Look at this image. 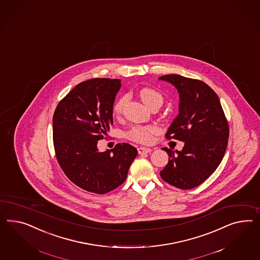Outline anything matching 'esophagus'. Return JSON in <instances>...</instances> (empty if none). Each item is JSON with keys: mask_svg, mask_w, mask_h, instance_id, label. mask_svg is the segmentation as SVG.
Returning a JSON list of instances; mask_svg holds the SVG:
<instances>
[{"mask_svg": "<svg viewBox=\"0 0 260 260\" xmlns=\"http://www.w3.org/2000/svg\"><path fill=\"white\" fill-rule=\"evenodd\" d=\"M137 150H138V153H139V154H143V153H149V152H151L152 149H151V148L139 147V148H137Z\"/></svg>", "mask_w": 260, "mask_h": 260, "instance_id": "34e87169", "label": "esophagus"}]
</instances>
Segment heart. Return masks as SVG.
<instances>
[{"label":"heart","instance_id":"obj_1","mask_svg":"<svg viewBox=\"0 0 260 260\" xmlns=\"http://www.w3.org/2000/svg\"><path fill=\"white\" fill-rule=\"evenodd\" d=\"M139 96L142 101L151 109L154 106L162 104V95L158 91L152 88H143L139 91ZM126 96H121L115 101L112 106V114L114 116H119L122 113L124 105L126 103ZM159 129L155 126H132L126 133V137L128 140L147 144L151 142L155 134H158Z\"/></svg>","mask_w":260,"mask_h":260}]
</instances>
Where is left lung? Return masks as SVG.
Returning <instances> with one entry per match:
<instances>
[{
  "mask_svg": "<svg viewBox=\"0 0 260 260\" xmlns=\"http://www.w3.org/2000/svg\"><path fill=\"white\" fill-rule=\"evenodd\" d=\"M180 93L179 114L166 134L167 139L184 143L181 151L162 148L169 162L160 172L167 183L192 189L214 173L224 156L229 125L217 93L204 81L180 75L160 77Z\"/></svg>",
  "mask_w": 260,
  "mask_h": 260,
  "instance_id": "obj_1",
  "label": "left lung"
}]
</instances>
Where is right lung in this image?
Here are the masks:
<instances>
[{
  "label": "right lung",
  "mask_w": 260,
  "mask_h": 260,
  "mask_svg": "<svg viewBox=\"0 0 260 260\" xmlns=\"http://www.w3.org/2000/svg\"><path fill=\"white\" fill-rule=\"evenodd\" d=\"M120 79L91 78L77 85L56 106L53 143L59 167L71 182L105 194L125 182L137 149L127 143L100 152L98 142L112 126Z\"/></svg>",
  "instance_id": "obj_1"
}]
</instances>
